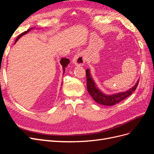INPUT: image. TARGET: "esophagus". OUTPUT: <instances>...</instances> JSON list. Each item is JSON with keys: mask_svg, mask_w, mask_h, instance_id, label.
Segmentation results:
<instances>
[{"mask_svg": "<svg viewBox=\"0 0 154 154\" xmlns=\"http://www.w3.org/2000/svg\"><path fill=\"white\" fill-rule=\"evenodd\" d=\"M85 57L84 54L82 52L78 53L74 55V57L72 58V62L76 66H83L85 63Z\"/></svg>", "mask_w": 154, "mask_h": 154, "instance_id": "esophagus-1", "label": "esophagus"}]
</instances>
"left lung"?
I'll list each match as a JSON object with an SVG mask.
<instances>
[{
    "mask_svg": "<svg viewBox=\"0 0 154 154\" xmlns=\"http://www.w3.org/2000/svg\"><path fill=\"white\" fill-rule=\"evenodd\" d=\"M86 76L87 87L88 93L96 103L106 106H112L125 100L126 97H127L130 95H131L132 93L136 91L139 81V80H138L135 85L127 91L116 93V94L111 95H107L102 92L96 87L94 81L93 80L92 78L91 77L90 70L88 69L86 70Z\"/></svg>",
    "mask_w": 154,
    "mask_h": 154,
    "instance_id": "8db88e82",
    "label": "left lung"
}]
</instances>
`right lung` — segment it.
<instances>
[{"label":"right lung","mask_w":154,"mask_h":154,"mask_svg":"<svg viewBox=\"0 0 154 154\" xmlns=\"http://www.w3.org/2000/svg\"><path fill=\"white\" fill-rule=\"evenodd\" d=\"M31 29H32V28H31V29H28V30L26 31H24V32H22V33H21L19 36H18V37H17L16 40H15V43L17 42V41L20 38L21 36H22L23 35H24L27 34V32H29L30 30H31ZM69 62H70L68 58H62L61 59V60H60V63H61V65L62 66L63 70V74H64V72H65V67H66L67 66V65L69 63Z\"/></svg>","instance_id":"add662e5"}]
</instances>
